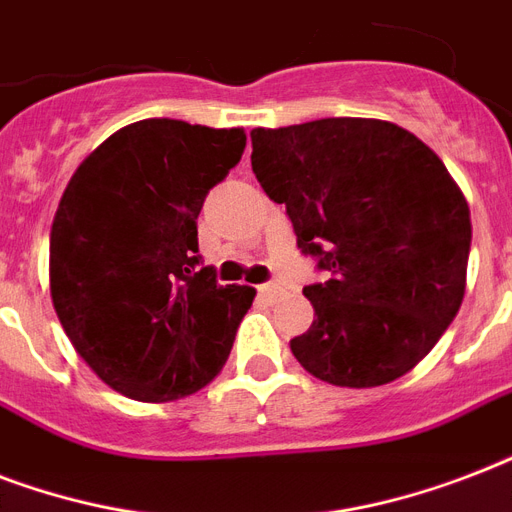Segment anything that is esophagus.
Here are the masks:
<instances>
[{"label": "esophagus", "instance_id": "34e87169", "mask_svg": "<svg viewBox=\"0 0 512 512\" xmlns=\"http://www.w3.org/2000/svg\"><path fill=\"white\" fill-rule=\"evenodd\" d=\"M279 289V284H271V281H268V284H260L257 292H260V297H265V300H273V297L279 295Z\"/></svg>", "mask_w": 512, "mask_h": 512}]
</instances>
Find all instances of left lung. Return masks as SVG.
<instances>
[{
	"label": "left lung",
	"instance_id": "1",
	"mask_svg": "<svg viewBox=\"0 0 512 512\" xmlns=\"http://www.w3.org/2000/svg\"><path fill=\"white\" fill-rule=\"evenodd\" d=\"M252 172L287 207L313 324L289 348L305 372L374 388L428 356L465 297L470 209L444 162L398 124L316 119L249 132Z\"/></svg>",
	"mask_w": 512,
	"mask_h": 512
}]
</instances>
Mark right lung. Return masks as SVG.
Wrapping results in <instances>:
<instances>
[{
	"label": "right lung",
	"mask_w": 512,
	"mask_h": 512,
	"mask_svg": "<svg viewBox=\"0 0 512 512\" xmlns=\"http://www.w3.org/2000/svg\"><path fill=\"white\" fill-rule=\"evenodd\" d=\"M247 146L241 127L127 124L68 180L50 233V295L76 353L148 404L191 396L228 361L255 289L199 268L196 217Z\"/></svg>",
	"instance_id": "1"
}]
</instances>
